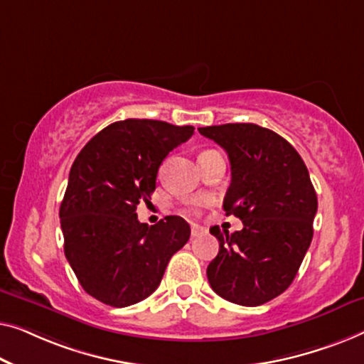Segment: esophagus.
I'll return each mask as SVG.
<instances>
[{"label": "esophagus", "instance_id": "1", "mask_svg": "<svg viewBox=\"0 0 364 364\" xmlns=\"http://www.w3.org/2000/svg\"><path fill=\"white\" fill-rule=\"evenodd\" d=\"M203 234H206V228L199 226V224H193V226H191L193 237H198V235H203Z\"/></svg>", "mask_w": 364, "mask_h": 364}]
</instances>
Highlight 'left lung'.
I'll list each match as a JSON object with an SVG mask.
<instances>
[{
  "mask_svg": "<svg viewBox=\"0 0 364 364\" xmlns=\"http://www.w3.org/2000/svg\"><path fill=\"white\" fill-rule=\"evenodd\" d=\"M226 150L231 186L226 216L242 221V231L209 229L219 252L208 265V280L219 296L257 306L289 289L314 237L318 208L309 170L294 146L255 124L198 129Z\"/></svg>",
  "mask_w": 364,
  "mask_h": 364,
  "instance_id": "obj_1",
  "label": "left lung"
}]
</instances>
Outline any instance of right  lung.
Segmentation results:
<instances>
[{
	"label": "right lung",
	"instance_id": "obj_1",
	"mask_svg": "<svg viewBox=\"0 0 364 364\" xmlns=\"http://www.w3.org/2000/svg\"><path fill=\"white\" fill-rule=\"evenodd\" d=\"M193 133L191 125L127 119L97 133L75 158L59 209L64 252L82 289L102 304L122 309L145 300L188 242L183 218L148 226L136 206L155 191L168 153Z\"/></svg>",
	"mask_w": 364,
	"mask_h": 364
}]
</instances>
